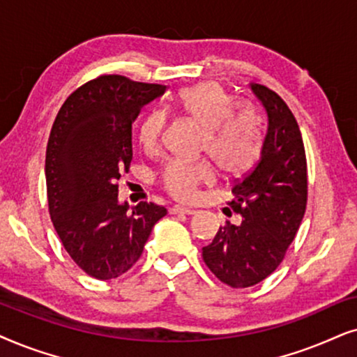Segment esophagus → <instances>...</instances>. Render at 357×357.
<instances>
[{"mask_svg":"<svg viewBox=\"0 0 357 357\" xmlns=\"http://www.w3.org/2000/svg\"><path fill=\"white\" fill-rule=\"evenodd\" d=\"M171 213H186V215H192V213H196V211L191 207H184V206H174L171 207Z\"/></svg>","mask_w":357,"mask_h":357,"instance_id":"1","label":"esophagus"}]
</instances>
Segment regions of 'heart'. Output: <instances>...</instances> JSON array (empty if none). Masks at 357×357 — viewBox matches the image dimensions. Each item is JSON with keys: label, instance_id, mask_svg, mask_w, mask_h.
I'll return each instance as SVG.
<instances>
[{"label": "heart", "instance_id": "b5f03b06", "mask_svg": "<svg viewBox=\"0 0 357 357\" xmlns=\"http://www.w3.org/2000/svg\"><path fill=\"white\" fill-rule=\"evenodd\" d=\"M176 104L204 127L202 150L225 173L240 176L253 168L263 146V134L253 109L235 107L225 89L213 82L184 88ZM168 114L155 109L140 122L137 137L146 151L158 149ZM213 181L215 171L207 161L169 160L160 173L161 186L179 201H192L202 184Z\"/></svg>", "mask_w": 357, "mask_h": 357}]
</instances>
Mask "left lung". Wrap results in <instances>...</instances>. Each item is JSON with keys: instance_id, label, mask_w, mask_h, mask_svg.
I'll return each instance as SVG.
<instances>
[{"instance_id": "8db88e82", "label": "left lung", "mask_w": 357, "mask_h": 357, "mask_svg": "<svg viewBox=\"0 0 357 357\" xmlns=\"http://www.w3.org/2000/svg\"><path fill=\"white\" fill-rule=\"evenodd\" d=\"M268 114L261 156L231 188L240 225L218 228L202 248L207 268L223 284L243 289L264 281L282 263L307 207V158L298 123L279 94L250 84Z\"/></svg>"}]
</instances>
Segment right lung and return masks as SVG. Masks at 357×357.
<instances>
[{
	"mask_svg": "<svg viewBox=\"0 0 357 357\" xmlns=\"http://www.w3.org/2000/svg\"><path fill=\"white\" fill-rule=\"evenodd\" d=\"M163 84L102 75L66 98L45 155L49 212L66 253L88 275L116 279L134 266L163 206L117 199L132 161V123Z\"/></svg>",
	"mask_w": 357,
	"mask_h": 357,
	"instance_id": "add662e5",
	"label": "right lung"
}]
</instances>
